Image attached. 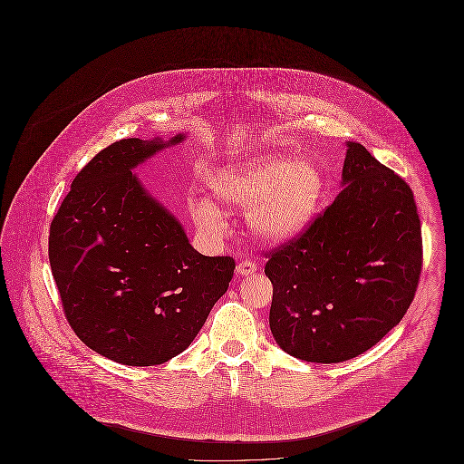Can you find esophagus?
Returning a JSON list of instances; mask_svg holds the SVG:
<instances>
[{
    "label": "esophagus",
    "instance_id": "esophagus-1",
    "mask_svg": "<svg viewBox=\"0 0 464 464\" xmlns=\"http://www.w3.org/2000/svg\"><path fill=\"white\" fill-rule=\"evenodd\" d=\"M237 271H238V275H242V276H250V275H254V273L257 271V265H256L254 261H250V259H245V261L238 263Z\"/></svg>",
    "mask_w": 464,
    "mask_h": 464
}]
</instances>
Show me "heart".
Instances as JSON below:
<instances>
[{"label": "heart", "mask_w": 464, "mask_h": 464, "mask_svg": "<svg viewBox=\"0 0 464 464\" xmlns=\"http://www.w3.org/2000/svg\"><path fill=\"white\" fill-rule=\"evenodd\" d=\"M210 186L224 207L250 208L248 224L261 240L285 242L313 218L324 177L309 160L265 155L224 169ZM189 208L199 229L212 235L224 231V212L212 199L193 198Z\"/></svg>", "instance_id": "heart-1"}]
</instances>
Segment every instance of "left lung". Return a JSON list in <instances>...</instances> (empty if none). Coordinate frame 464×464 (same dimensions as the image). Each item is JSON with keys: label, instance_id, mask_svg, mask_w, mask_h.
Listing matches in <instances>:
<instances>
[{"label": "left lung", "instance_id": "obj_1", "mask_svg": "<svg viewBox=\"0 0 464 464\" xmlns=\"http://www.w3.org/2000/svg\"><path fill=\"white\" fill-rule=\"evenodd\" d=\"M343 191L295 238L266 252L269 327L288 354L337 363L365 353L414 301L422 238L412 189L348 142Z\"/></svg>", "mask_w": 464, "mask_h": 464}]
</instances>
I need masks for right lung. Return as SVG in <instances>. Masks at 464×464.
Segmentation results:
<instances>
[{
    "instance_id": "right-lung-1",
    "label": "right lung",
    "mask_w": 464,
    "mask_h": 464,
    "mask_svg": "<svg viewBox=\"0 0 464 464\" xmlns=\"http://www.w3.org/2000/svg\"><path fill=\"white\" fill-rule=\"evenodd\" d=\"M182 139L112 142L74 177L50 224L48 259L71 329L123 365L182 353L233 278L235 259L197 252L132 174Z\"/></svg>"
}]
</instances>
